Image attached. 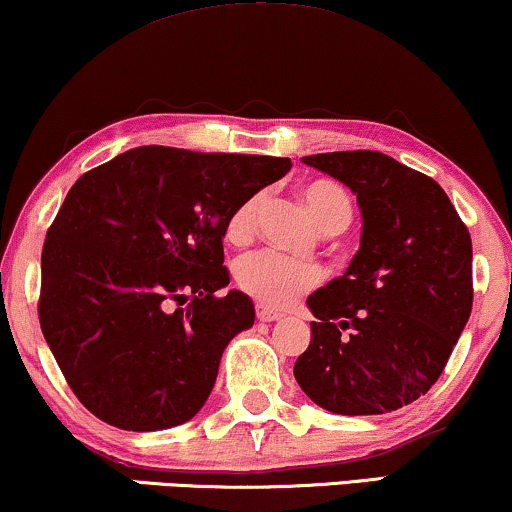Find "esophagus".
I'll list each match as a JSON object with an SVG mask.
<instances>
[{"label":"esophagus","instance_id":"obj_1","mask_svg":"<svg viewBox=\"0 0 512 512\" xmlns=\"http://www.w3.org/2000/svg\"><path fill=\"white\" fill-rule=\"evenodd\" d=\"M256 318L261 320V323H275V320L282 318V313H277V311H273V308L258 304L256 306Z\"/></svg>","mask_w":512,"mask_h":512}]
</instances>
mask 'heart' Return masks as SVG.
I'll return each instance as SVG.
<instances>
[{"instance_id":"1","label":"heart","mask_w":512,"mask_h":512,"mask_svg":"<svg viewBox=\"0 0 512 512\" xmlns=\"http://www.w3.org/2000/svg\"><path fill=\"white\" fill-rule=\"evenodd\" d=\"M299 197L304 201L306 211L311 213L313 223L325 235H339L351 225L353 201L339 182L325 178L308 180L306 185L299 187ZM258 208H261V197H249L230 213L225 223L227 242L242 244L251 237ZM320 280H323V270L313 263L292 261V258L268 249L239 258L235 266L237 287L268 308L289 306L301 294L318 287Z\"/></svg>"}]
</instances>
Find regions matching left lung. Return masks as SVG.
I'll use <instances>...</instances> for the list:
<instances>
[{
  "mask_svg": "<svg viewBox=\"0 0 512 512\" xmlns=\"http://www.w3.org/2000/svg\"><path fill=\"white\" fill-rule=\"evenodd\" d=\"M356 194L361 246L308 296L311 344L294 377L337 415H382L427 394L472 311L468 227L437 182L380 151L301 159Z\"/></svg>",
  "mask_w": 512,
  "mask_h": 512,
  "instance_id": "obj_1",
  "label": "left lung"
}]
</instances>
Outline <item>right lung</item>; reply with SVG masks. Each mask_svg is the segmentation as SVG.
I'll use <instances>...</instances> for the list:
<instances>
[{
  "mask_svg": "<svg viewBox=\"0 0 512 512\" xmlns=\"http://www.w3.org/2000/svg\"><path fill=\"white\" fill-rule=\"evenodd\" d=\"M292 168L254 154L135 147L75 182L42 249L40 325L99 420L156 432L192 420L254 304L230 285V213Z\"/></svg>",
  "mask_w": 512,
  "mask_h": 512,
  "instance_id": "right-lung-1",
  "label": "right lung"
}]
</instances>
